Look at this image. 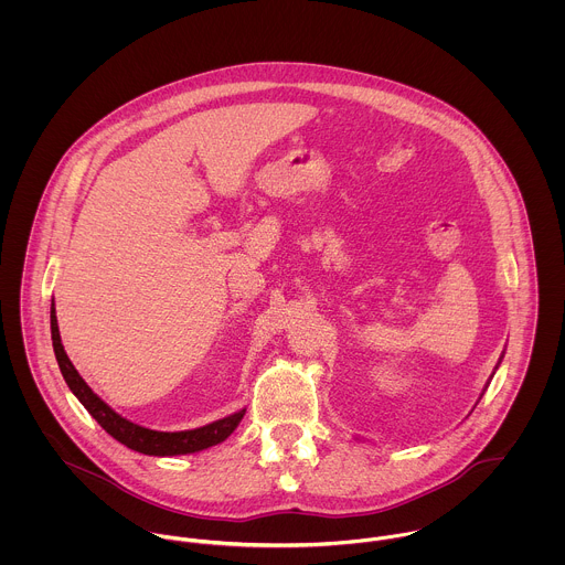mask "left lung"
Segmentation results:
<instances>
[{
	"mask_svg": "<svg viewBox=\"0 0 565 565\" xmlns=\"http://www.w3.org/2000/svg\"><path fill=\"white\" fill-rule=\"evenodd\" d=\"M500 361H502V356H500ZM500 365V363H498ZM498 365H495V370H498Z\"/></svg>",
	"mask_w": 565,
	"mask_h": 565,
	"instance_id": "1",
	"label": "left lung"
}]
</instances>
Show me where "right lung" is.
Wrapping results in <instances>:
<instances>
[{"mask_svg": "<svg viewBox=\"0 0 565 565\" xmlns=\"http://www.w3.org/2000/svg\"><path fill=\"white\" fill-rule=\"evenodd\" d=\"M50 320H52V345H54V354L58 361V367L63 372L65 383L70 385V390L74 392V396L81 401L82 406L93 415V419L117 441H121L124 446H128L130 450L143 452V455H152V457H173V455H191V452H200L204 448H211L215 444H222L226 437H231V433L239 426V422L245 415V408L211 422L206 426L193 428V430H178V433H162V430H152L146 426H139L126 417H121L119 413H115L108 404L104 403L97 394H93V390L84 383L78 370L74 367V363L70 361L63 343H61V332H58V320H56V309H54V300H52V311H50Z\"/></svg>", "mask_w": 565, "mask_h": 565, "instance_id": "right-lung-1", "label": "right lung"}]
</instances>
